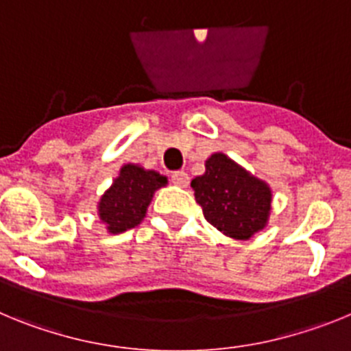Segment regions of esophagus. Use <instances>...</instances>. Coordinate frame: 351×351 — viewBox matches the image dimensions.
Listing matches in <instances>:
<instances>
[{
	"label": "esophagus",
	"instance_id": "esophagus-1",
	"mask_svg": "<svg viewBox=\"0 0 351 351\" xmlns=\"http://www.w3.org/2000/svg\"><path fill=\"white\" fill-rule=\"evenodd\" d=\"M170 181H172V184L181 186V188H186V186L190 184V178H188V173H186L184 170H178V172H173L172 176H170Z\"/></svg>",
	"mask_w": 351,
	"mask_h": 351
}]
</instances>
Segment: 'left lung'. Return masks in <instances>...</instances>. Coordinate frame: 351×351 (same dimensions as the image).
I'll list each match as a JSON object with an SVG mask.
<instances>
[{"label":"left lung","mask_w":351,"mask_h":351,"mask_svg":"<svg viewBox=\"0 0 351 351\" xmlns=\"http://www.w3.org/2000/svg\"><path fill=\"white\" fill-rule=\"evenodd\" d=\"M191 188L207 221L228 237L246 241L267 225L271 188L223 153L206 161V173Z\"/></svg>","instance_id":"1"}]
</instances>
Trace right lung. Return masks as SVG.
I'll list each match as a JSON object with an SVG mask.
<instances>
[{
	"instance_id": "right-lung-1",
	"label": "right lung",
	"mask_w": 351,
	"mask_h": 351,
	"mask_svg": "<svg viewBox=\"0 0 351 351\" xmlns=\"http://www.w3.org/2000/svg\"><path fill=\"white\" fill-rule=\"evenodd\" d=\"M167 184L165 176L138 165H125L100 198L98 214L110 234H121L144 219L154 191Z\"/></svg>"
}]
</instances>
